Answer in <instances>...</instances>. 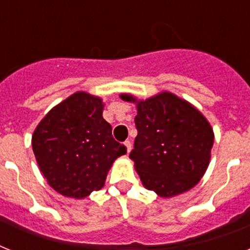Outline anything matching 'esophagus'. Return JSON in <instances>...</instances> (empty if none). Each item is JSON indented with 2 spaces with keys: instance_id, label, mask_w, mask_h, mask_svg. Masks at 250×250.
<instances>
[{
  "instance_id": "34e87169",
  "label": "esophagus",
  "mask_w": 250,
  "mask_h": 250,
  "mask_svg": "<svg viewBox=\"0 0 250 250\" xmlns=\"http://www.w3.org/2000/svg\"><path fill=\"white\" fill-rule=\"evenodd\" d=\"M125 149H127V153L131 152V146H132V145H131V141L125 140Z\"/></svg>"
}]
</instances>
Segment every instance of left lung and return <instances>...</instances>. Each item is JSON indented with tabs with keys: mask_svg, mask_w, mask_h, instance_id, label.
Listing matches in <instances>:
<instances>
[{
	"mask_svg": "<svg viewBox=\"0 0 250 250\" xmlns=\"http://www.w3.org/2000/svg\"><path fill=\"white\" fill-rule=\"evenodd\" d=\"M122 98L136 102L129 94ZM135 125L129 158L144 187L161 197H172L200 182L209 166L214 133L196 107L164 92L137 104Z\"/></svg>",
	"mask_w": 250,
	"mask_h": 250,
	"instance_id": "obj_1",
	"label": "left lung"
}]
</instances>
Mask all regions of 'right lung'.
<instances>
[{
  "label": "right lung",
  "instance_id": "add662e5",
  "mask_svg": "<svg viewBox=\"0 0 250 250\" xmlns=\"http://www.w3.org/2000/svg\"><path fill=\"white\" fill-rule=\"evenodd\" d=\"M101 98L72 94L46 114L32 136V148L49 186L67 197L101 189L106 174L125 146L114 140L102 118Z\"/></svg>",
  "mask_w": 250,
  "mask_h": 250
}]
</instances>
